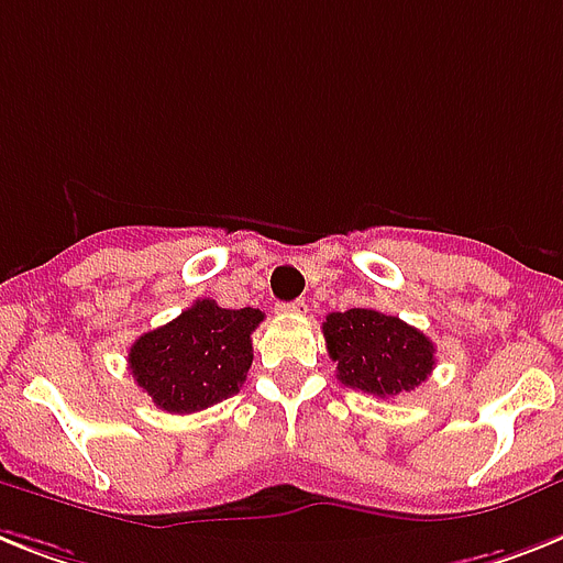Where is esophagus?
Returning a JSON list of instances; mask_svg holds the SVG:
<instances>
[{
  "label": "esophagus",
  "mask_w": 563,
  "mask_h": 563,
  "mask_svg": "<svg viewBox=\"0 0 563 563\" xmlns=\"http://www.w3.org/2000/svg\"><path fill=\"white\" fill-rule=\"evenodd\" d=\"M278 310L287 316H301V313H308V305H305V299H296V301H285V305H278Z\"/></svg>",
  "instance_id": "34e87169"
}]
</instances>
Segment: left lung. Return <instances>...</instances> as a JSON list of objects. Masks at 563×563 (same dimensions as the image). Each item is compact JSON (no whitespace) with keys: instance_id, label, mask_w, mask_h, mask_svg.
<instances>
[{"instance_id":"8db88e82","label":"left lung","mask_w":563,"mask_h":563,"mask_svg":"<svg viewBox=\"0 0 563 563\" xmlns=\"http://www.w3.org/2000/svg\"><path fill=\"white\" fill-rule=\"evenodd\" d=\"M339 383L374 397L415 391L434 368V345L397 316L371 308L328 313L322 322Z\"/></svg>"}]
</instances>
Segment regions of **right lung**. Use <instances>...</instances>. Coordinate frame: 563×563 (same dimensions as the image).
<instances>
[{"mask_svg":"<svg viewBox=\"0 0 563 563\" xmlns=\"http://www.w3.org/2000/svg\"><path fill=\"white\" fill-rule=\"evenodd\" d=\"M262 310L218 308L198 299L178 319L143 333L129 347L134 383L169 415H192L239 394L253 365V331Z\"/></svg>","mask_w":563,"mask_h":563,"instance_id":"obj_1","label":"right lung"}]
</instances>
